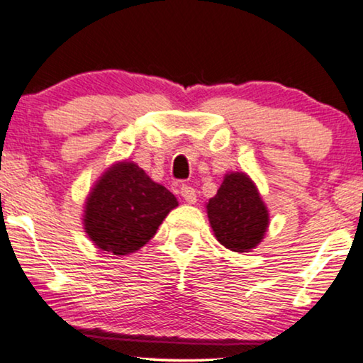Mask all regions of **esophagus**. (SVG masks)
<instances>
[{"label": "esophagus", "instance_id": "obj_1", "mask_svg": "<svg viewBox=\"0 0 363 363\" xmlns=\"http://www.w3.org/2000/svg\"><path fill=\"white\" fill-rule=\"evenodd\" d=\"M180 194H182V198L186 201V203H189V204L196 203V189H194L193 186L183 185L180 188Z\"/></svg>", "mask_w": 363, "mask_h": 363}]
</instances>
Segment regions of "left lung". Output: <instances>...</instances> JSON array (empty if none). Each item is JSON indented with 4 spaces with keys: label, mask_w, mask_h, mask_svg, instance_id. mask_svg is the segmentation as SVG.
Listing matches in <instances>:
<instances>
[{
    "label": "left lung",
    "mask_w": 363,
    "mask_h": 363,
    "mask_svg": "<svg viewBox=\"0 0 363 363\" xmlns=\"http://www.w3.org/2000/svg\"><path fill=\"white\" fill-rule=\"evenodd\" d=\"M206 208L216 238L232 252L245 253L255 248L269 224L258 189L245 174L225 175Z\"/></svg>",
    "instance_id": "left-lung-1"
}]
</instances>
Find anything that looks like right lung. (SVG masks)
I'll use <instances>...</instances> for the list:
<instances>
[{"mask_svg":"<svg viewBox=\"0 0 363 363\" xmlns=\"http://www.w3.org/2000/svg\"><path fill=\"white\" fill-rule=\"evenodd\" d=\"M178 201L133 162L105 172L86 203L87 235L104 252L128 255L155 235Z\"/></svg>","mask_w":363,"mask_h":363,"instance_id":"right-lung-1","label":"right lung"}]
</instances>
